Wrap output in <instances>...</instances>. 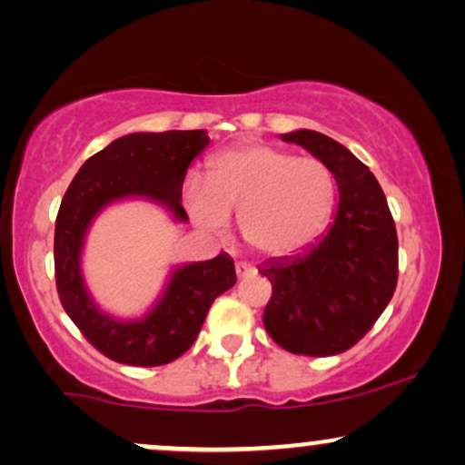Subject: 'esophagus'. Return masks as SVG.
Wrapping results in <instances>:
<instances>
[{
	"mask_svg": "<svg viewBox=\"0 0 465 465\" xmlns=\"http://www.w3.org/2000/svg\"><path fill=\"white\" fill-rule=\"evenodd\" d=\"M253 273V266H249V264H244V262H238L236 264V275H238V280H242V277H247V275H251Z\"/></svg>",
	"mask_w": 465,
	"mask_h": 465,
	"instance_id": "1",
	"label": "esophagus"
}]
</instances>
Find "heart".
Here are the masks:
<instances>
[{"label": "heart", "mask_w": 465, "mask_h": 465, "mask_svg": "<svg viewBox=\"0 0 465 465\" xmlns=\"http://www.w3.org/2000/svg\"><path fill=\"white\" fill-rule=\"evenodd\" d=\"M334 196V174L323 162L266 143H240L214 154L205 181L192 177L183 190L196 225L221 236L229 216L238 214L240 236L264 255L306 247L328 223Z\"/></svg>", "instance_id": "heart-1"}]
</instances>
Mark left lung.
I'll use <instances>...</instances> for the list:
<instances>
[{
    "label": "left lung",
    "instance_id": "8db88e82",
    "mask_svg": "<svg viewBox=\"0 0 465 465\" xmlns=\"http://www.w3.org/2000/svg\"><path fill=\"white\" fill-rule=\"evenodd\" d=\"M334 174L339 205L332 225L291 258L269 260L260 273L273 286L264 328L291 354L334 356L371 330L398 284V233L385 192L343 143L317 131H292Z\"/></svg>",
    "mask_w": 465,
    "mask_h": 465
}]
</instances>
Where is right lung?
Instances as JSON below:
<instances>
[{
	"mask_svg": "<svg viewBox=\"0 0 465 465\" xmlns=\"http://www.w3.org/2000/svg\"><path fill=\"white\" fill-rule=\"evenodd\" d=\"M210 143L205 131L131 133L111 142L83 163L61 201L54 227V275L58 300L84 339L100 354L135 367H157L179 359L201 332L218 295L236 284L227 253L179 266L162 300L135 322L98 311L80 275L84 233L109 203L142 196L185 223L181 190L190 163Z\"/></svg>",
	"mask_w": 465,
	"mask_h": 465,
	"instance_id": "right-lung-1",
	"label": "right lung"
}]
</instances>
